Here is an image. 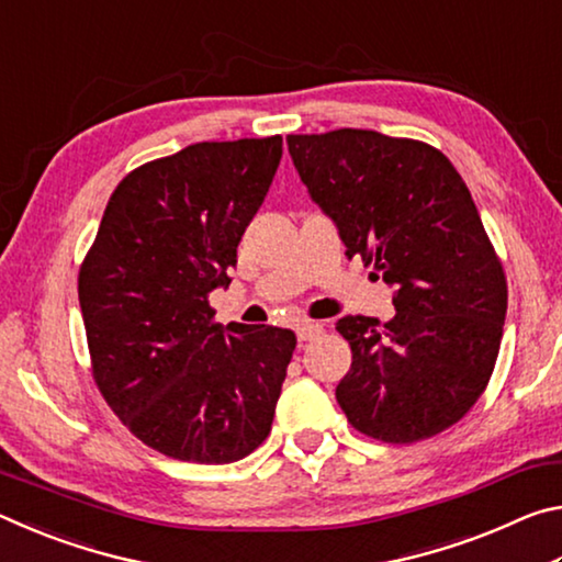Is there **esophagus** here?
Returning a JSON list of instances; mask_svg holds the SVG:
<instances>
[{
    "label": "esophagus",
    "mask_w": 562,
    "mask_h": 562,
    "mask_svg": "<svg viewBox=\"0 0 562 562\" xmlns=\"http://www.w3.org/2000/svg\"><path fill=\"white\" fill-rule=\"evenodd\" d=\"M322 335V325L319 322H302V325H297V339L300 341H310Z\"/></svg>",
    "instance_id": "1"
}]
</instances>
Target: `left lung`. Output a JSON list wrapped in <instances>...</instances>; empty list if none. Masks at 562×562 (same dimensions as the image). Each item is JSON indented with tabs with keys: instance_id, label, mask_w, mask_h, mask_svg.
<instances>
[{
	"instance_id": "1",
	"label": "left lung",
	"mask_w": 562,
	"mask_h": 562,
	"mask_svg": "<svg viewBox=\"0 0 562 562\" xmlns=\"http://www.w3.org/2000/svg\"><path fill=\"white\" fill-rule=\"evenodd\" d=\"M312 201L394 288L396 315L341 317L347 422L384 443L431 439L486 392L508 307L506 272L459 170L439 148L376 131L288 136Z\"/></svg>"
}]
</instances>
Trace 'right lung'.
Here are the masks:
<instances>
[{"label": "right lung", "mask_w": 562, "mask_h": 562, "mask_svg": "<svg viewBox=\"0 0 562 562\" xmlns=\"http://www.w3.org/2000/svg\"><path fill=\"white\" fill-rule=\"evenodd\" d=\"M282 136L205 140L138 166L79 270L101 396L136 439L190 463H233L268 439L297 337L215 322L237 243L268 195Z\"/></svg>", "instance_id": "obj_1"}]
</instances>
